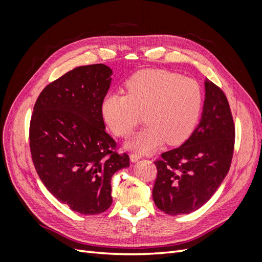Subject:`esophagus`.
Segmentation results:
<instances>
[{
    "mask_svg": "<svg viewBox=\"0 0 262 262\" xmlns=\"http://www.w3.org/2000/svg\"><path fill=\"white\" fill-rule=\"evenodd\" d=\"M141 158H142V156L140 155V154H131L130 155V160H131V162L132 163H136V162H138L139 160H141Z\"/></svg>",
    "mask_w": 262,
    "mask_h": 262,
    "instance_id": "1",
    "label": "esophagus"
}]
</instances>
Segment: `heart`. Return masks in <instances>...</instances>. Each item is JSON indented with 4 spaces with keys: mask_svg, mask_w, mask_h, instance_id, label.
Listing matches in <instances>:
<instances>
[{
    "mask_svg": "<svg viewBox=\"0 0 262 262\" xmlns=\"http://www.w3.org/2000/svg\"><path fill=\"white\" fill-rule=\"evenodd\" d=\"M126 96L108 94L101 101V115L117 137L132 133L144 114L146 125L126 147L149 153L166 141L176 145L193 132L203 106L200 85L191 78L163 70H143L125 82Z\"/></svg>",
    "mask_w": 262,
    "mask_h": 262,
    "instance_id": "1",
    "label": "heart"
}]
</instances>
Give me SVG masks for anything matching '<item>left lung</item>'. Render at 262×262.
Wrapping results in <instances>:
<instances>
[{
    "mask_svg": "<svg viewBox=\"0 0 262 262\" xmlns=\"http://www.w3.org/2000/svg\"><path fill=\"white\" fill-rule=\"evenodd\" d=\"M201 120L184 144L156 161L153 188L156 207L169 215L189 214L207 203L231 167L235 126L227 98L220 87L204 81Z\"/></svg>",
    "mask_w": 262,
    "mask_h": 262,
    "instance_id": "obj_1",
    "label": "left lung"
}]
</instances>
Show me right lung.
<instances>
[{
	"instance_id": "1",
	"label": "right lung",
	"mask_w": 262,
	"mask_h": 262,
	"mask_svg": "<svg viewBox=\"0 0 262 262\" xmlns=\"http://www.w3.org/2000/svg\"><path fill=\"white\" fill-rule=\"evenodd\" d=\"M105 64L73 69L46 86L31 116L30 152L49 192L77 213L94 215L113 203L112 177L129 167L128 154L114 152L101 101L112 85Z\"/></svg>"
}]
</instances>
